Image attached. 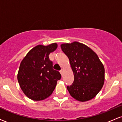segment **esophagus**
Instances as JSON below:
<instances>
[{"label":"esophagus","mask_w":122,"mask_h":122,"mask_svg":"<svg viewBox=\"0 0 122 122\" xmlns=\"http://www.w3.org/2000/svg\"><path fill=\"white\" fill-rule=\"evenodd\" d=\"M63 71H64V70H63L62 69L61 70V71H60V73L61 74V75H62V73H63Z\"/></svg>","instance_id":"34e87169"}]
</instances>
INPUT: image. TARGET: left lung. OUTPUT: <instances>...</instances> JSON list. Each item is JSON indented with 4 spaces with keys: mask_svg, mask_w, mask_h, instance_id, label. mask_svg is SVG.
<instances>
[{
    "mask_svg": "<svg viewBox=\"0 0 122 122\" xmlns=\"http://www.w3.org/2000/svg\"><path fill=\"white\" fill-rule=\"evenodd\" d=\"M61 49L69 60L74 75L73 83L67 86L76 100H91L101 90L104 82V67L96 53L83 43H62Z\"/></svg>",
    "mask_w": 122,
    "mask_h": 122,
    "instance_id": "1",
    "label": "left lung"
}]
</instances>
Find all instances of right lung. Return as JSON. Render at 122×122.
I'll list each match as a JSON object with an SVG mask.
<instances>
[{"mask_svg": "<svg viewBox=\"0 0 122 122\" xmlns=\"http://www.w3.org/2000/svg\"><path fill=\"white\" fill-rule=\"evenodd\" d=\"M57 43L36 46L21 61L18 81L21 89L29 99L40 101L52 94L57 81L61 79L59 72L53 69L49 55L57 48Z\"/></svg>", "mask_w": 122, "mask_h": 122, "instance_id": "right-lung-1", "label": "right lung"}]
</instances>
